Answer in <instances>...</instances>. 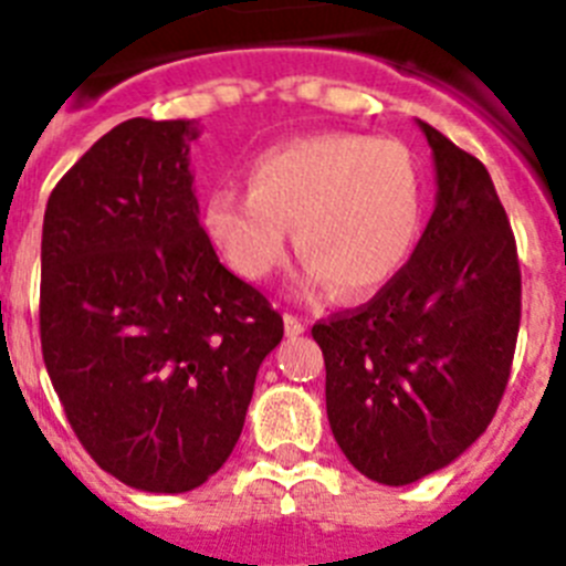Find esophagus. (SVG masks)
I'll use <instances>...</instances> for the list:
<instances>
[{"instance_id":"esophagus-1","label":"esophagus","mask_w":566,"mask_h":566,"mask_svg":"<svg viewBox=\"0 0 566 566\" xmlns=\"http://www.w3.org/2000/svg\"><path fill=\"white\" fill-rule=\"evenodd\" d=\"M283 326H286L289 337H294V334H303V332H306V323H303V319H300L297 314H286V317H283Z\"/></svg>"}]
</instances>
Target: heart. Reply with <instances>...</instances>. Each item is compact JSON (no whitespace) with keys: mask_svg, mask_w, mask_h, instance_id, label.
I'll return each mask as SVG.
<instances>
[{"mask_svg":"<svg viewBox=\"0 0 566 566\" xmlns=\"http://www.w3.org/2000/svg\"><path fill=\"white\" fill-rule=\"evenodd\" d=\"M249 192L218 184L203 229L229 266L266 280L283 266L294 227L306 286L368 294L391 283L422 229V178L402 144L365 133H314L258 153Z\"/></svg>","mask_w":566,"mask_h":566,"instance_id":"obj_1","label":"heart"}]
</instances>
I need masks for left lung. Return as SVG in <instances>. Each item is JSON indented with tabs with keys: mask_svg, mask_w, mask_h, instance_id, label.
I'll return each instance as SVG.
<instances>
[{
	"mask_svg": "<svg viewBox=\"0 0 566 566\" xmlns=\"http://www.w3.org/2000/svg\"><path fill=\"white\" fill-rule=\"evenodd\" d=\"M437 164V209L411 260L365 306L314 323L326 411L348 462L411 484L488 431L522 319L516 238L476 155L419 122Z\"/></svg>",
	"mask_w": 566,
	"mask_h": 566,
	"instance_id": "1",
	"label": "left lung"
}]
</instances>
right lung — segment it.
<instances>
[{
  "label": "right lung",
  "mask_w": 566,
  "mask_h": 566,
  "mask_svg": "<svg viewBox=\"0 0 566 566\" xmlns=\"http://www.w3.org/2000/svg\"><path fill=\"white\" fill-rule=\"evenodd\" d=\"M195 122L129 118L50 192L39 334L84 451L118 482L187 493L243 431L260 363L283 339L263 292L198 221Z\"/></svg>",
  "instance_id": "1"
}]
</instances>
